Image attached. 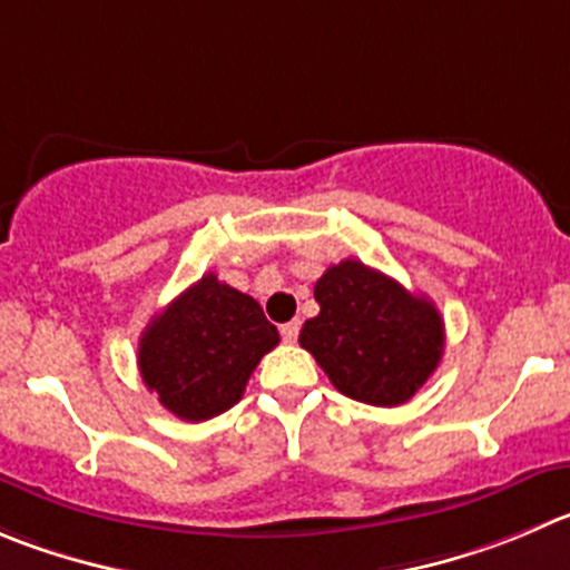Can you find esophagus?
Listing matches in <instances>:
<instances>
[{
  "mask_svg": "<svg viewBox=\"0 0 570 570\" xmlns=\"http://www.w3.org/2000/svg\"><path fill=\"white\" fill-rule=\"evenodd\" d=\"M282 333V341H288V344H294L296 338H299V322H288V324H282L279 327Z\"/></svg>",
  "mask_w": 570,
  "mask_h": 570,
  "instance_id": "obj_1",
  "label": "esophagus"
}]
</instances>
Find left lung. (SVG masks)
<instances>
[{"instance_id": "8db88e82", "label": "left lung", "mask_w": 570, "mask_h": 570, "mask_svg": "<svg viewBox=\"0 0 570 570\" xmlns=\"http://www.w3.org/2000/svg\"><path fill=\"white\" fill-rule=\"evenodd\" d=\"M313 296L318 316L307 318L299 344L346 397L403 405L442 361L444 324L433 302L361 259L330 265Z\"/></svg>"}]
</instances>
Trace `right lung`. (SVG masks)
<instances>
[{"label": "right lung", "instance_id": "1", "mask_svg": "<svg viewBox=\"0 0 570 570\" xmlns=\"http://www.w3.org/2000/svg\"><path fill=\"white\" fill-rule=\"evenodd\" d=\"M276 344L279 333L252 296L204 274L145 327L137 361L167 411L204 422L243 397L259 357Z\"/></svg>", "mask_w": 570, "mask_h": 570}]
</instances>
